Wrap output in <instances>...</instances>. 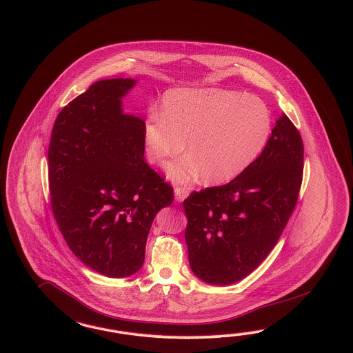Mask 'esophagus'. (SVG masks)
<instances>
[{
	"mask_svg": "<svg viewBox=\"0 0 353 353\" xmlns=\"http://www.w3.org/2000/svg\"><path fill=\"white\" fill-rule=\"evenodd\" d=\"M174 194H175V200L181 203V201H183V200L190 194V191H188L185 187H175Z\"/></svg>",
	"mask_w": 353,
	"mask_h": 353,
	"instance_id": "34e87169",
	"label": "esophagus"
}]
</instances>
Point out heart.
<instances>
[{
    "mask_svg": "<svg viewBox=\"0 0 353 353\" xmlns=\"http://www.w3.org/2000/svg\"><path fill=\"white\" fill-rule=\"evenodd\" d=\"M272 114L256 96L221 88H175L162 97L159 113H150L143 130L145 156L161 165L172 161L171 179L221 184L238 178L260 157L272 134Z\"/></svg>",
    "mask_w": 353,
    "mask_h": 353,
    "instance_id": "1",
    "label": "heart"
}]
</instances>
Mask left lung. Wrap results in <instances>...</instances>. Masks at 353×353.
<instances>
[{
    "label": "left lung",
    "instance_id": "8db88e82",
    "mask_svg": "<svg viewBox=\"0 0 353 353\" xmlns=\"http://www.w3.org/2000/svg\"><path fill=\"white\" fill-rule=\"evenodd\" d=\"M300 132L283 114L260 157L231 182L184 201L190 266L206 283L250 275L272 252L295 209L304 170Z\"/></svg>",
    "mask_w": 353,
    "mask_h": 353
}]
</instances>
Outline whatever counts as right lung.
<instances>
[{
    "instance_id": "1",
    "label": "right lung",
    "mask_w": 353,
    "mask_h": 353,
    "mask_svg": "<svg viewBox=\"0 0 353 353\" xmlns=\"http://www.w3.org/2000/svg\"><path fill=\"white\" fill-rule=\"evenodd\" d=\"M135 80L96 81L59 112L48 150L50 204L70 250L92 270L125 278L174 190L144 159L145 122L122 113Z\"/></svg>"
}]
</instances>
